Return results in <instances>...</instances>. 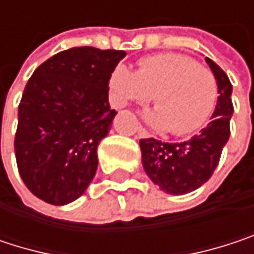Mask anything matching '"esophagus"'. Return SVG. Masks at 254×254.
Masks as SVG:
<instances>
[{"label": "esophagus", "instance_id": "esophagus-1", "mask_svg": "<svg viewBox=\"0 0 254 254\" xmlns=\"http://www.w3.org/2000/svg\"><path fill=\"white\" fill-rule=\"evenodd\" d=\"M136 132H138V136H139V138H148V136H150V135H148V132H147L144 127H141V125H139V127H136Z\"/></svg>", "mask_w": 254, "mask_h": 254}]
</instances>
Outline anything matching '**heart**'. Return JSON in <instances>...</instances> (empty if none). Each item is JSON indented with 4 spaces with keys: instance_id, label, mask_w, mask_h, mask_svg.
<instances>
[{
    "instance_id": "heart-1",
    "label": "heart",
    "mask_w": 254,
    "mask_h": 254,
    "mask_svg": "<svg viewBox=\"0 0 254 254\" xmlns=\"http://www.w3.org/2000/svg\"><path fill=\"white\" fill-rule=\"evenodd\" d=\"M110 97L116 106L145 103L154 95L156 107L144 118L156 130L187 135L210 116L218 95L213 75L182 54H156L139 62V70L125 64L110 76Z\"/></svg>"
}]
</instances>
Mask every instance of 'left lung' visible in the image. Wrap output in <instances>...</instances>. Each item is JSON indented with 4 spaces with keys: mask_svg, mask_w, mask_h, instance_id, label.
Segmentation results:
<instances>
[{
    "mask_svg": "<svg viewBox=\"0 0 254 254\" xmlns=\"http://www.w3.org/2000/svg\"><path fill=\"white\" fill-rule=\"evenodd\" d=\"M218 85V101L212 121L187 141L165 142L154 138L139 141L142 168L162 191L174 195L191 192L209 181L215 172L229 138V121L234 113L232 85L227 73L209 57Z\"/></svg>",
    "mask_w": 254,
    "mask_h": 254,
    "instance_id": "1",
    "label": "left lung"
}]
</instances>
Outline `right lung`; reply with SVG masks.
<instances>
[{
  "label": "right lung",
  "instance_id": "obj_1",
  "mask_svg": "<svg viewBox=\"0 0 254 254\" xmlns=\"http://www.w3.org/2000/svg\"><path fill=\"white\" fill-rule=\"evenodd\" d=\"M125 51L76 47L42 63L19 104L14 151L29 191L64 206L95 177L100 141L118 115L109 104V80Z\"/></svg>",
  "mask_w": 254,
  "mask_h": 254
}]
</instances>
